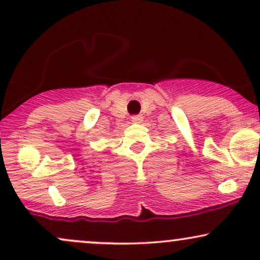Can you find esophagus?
Wrapping results in <instances>:
<instances>
[{"label": "esophagus", "instance_id": "esophagus-1", "mask_svg": "<svg viewBox=\"0 0 260 260\" xmlns=\"http://www.w3.org/2000/svg\"><path fill=\"white\" fill-rule=\"evenodd\" d=\"M143 121V117L140 115H138V116H133L132 117V122L133 123H140V122Z\"/></svg>", "mask_w": 260, "mask_h": 260}]
</instances>
